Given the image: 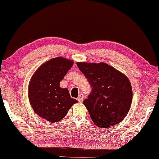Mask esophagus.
<instances>
[{
	"instance_id": "1",
	"label": "esophagus",
	"mask_w": 159,
	"mask_h": 159,
	"mask_svg": "<svg viewBox=\"0 0 159 159\" xmlns=\"http://www.w3.org/2000/svg\"><path fill=\"white\" fill-rule=\"evenodd\" d=\"M77 99H78V101H79V102H83V99H84L83 94H80L79 95V97H78Z\"/></svg>"
}]
</instances>
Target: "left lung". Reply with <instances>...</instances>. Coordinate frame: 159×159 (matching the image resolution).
<instances>
[{
	"mask_svg": "<svg viewBox=\"0 0 159 159\" xmlns=\"http://www.w3.org/2000/svg\"><path fill=\"white\" fill-rule=\"evenodd\" d=\"M92 90L83 101L95 125L107 128L120 123L131 107L132 88L125 74L105 63L77 62Z\"/></svg>",
	"mask_w": 159,
	"mask_h": 159,
	"instance_id": "8db88e82",
	"label": "left lung"
}]
</instances>
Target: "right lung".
I'll use <instances>...</instances> for the list:
<instances>
[{
    "label": "right lung",
    "mask_w": 159,
    "mask_h": 159,
    "mask_svg": "<svg viewBox=\"0 0 159 159\" xmlns=\"http://www.w3.org/2000/svg\"><path fill=\"white\" fill-rule=\"evenodd\" d=\"M74 64L73 61L57 57L45 62L36 70L30 80L28 98L37 115L51 123H57L66 116L74 104L67 88L60 82Z\"/></svg>",
    "instance_id": "right-lung-1"
}]
</instances>
